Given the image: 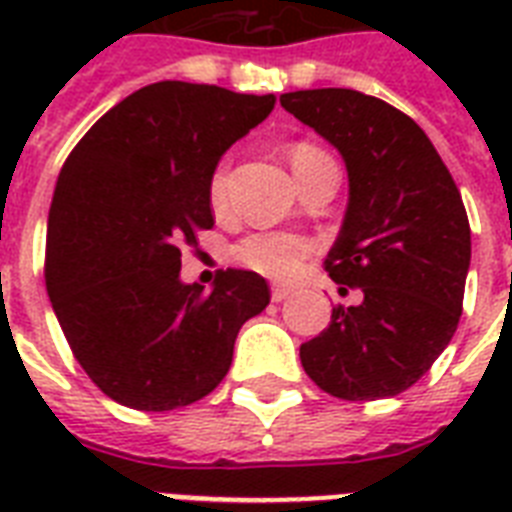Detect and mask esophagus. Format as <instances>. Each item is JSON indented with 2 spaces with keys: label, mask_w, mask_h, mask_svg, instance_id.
Segmentation results:
<instances>
[{
  "label": "esophagus",
  "mask_w": 512,
  "mask_h": 512,
  "mask_svg": "<svg viewBox=\"0 0 512 512\" xmlns=\"http://www.w3.org/2000/svg\"><path fill=\"white\" fill-rule=\"evenodd\" d=\"M289 295H292V289H289V287H273L271 289L273 303H281V300H287Z\"/></svg>",
  "instance_id": "esophagus-1"
}]
</instances>
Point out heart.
<instances>
[{
  "label": "heart",
  "instance_id": "heart-1",
  "mask_svg": "<svg viewBox=\"0 0 512 512\" xmlns=\"http://www.w3.org/2000/svg\"><path fill=\"white\" fill-rule=\"evenodd\" d=\"M327 156L324 151H319L316 146H308V143H297L292 148V170L300 172L303 167H308L311 162ZM209 204L215 212H223L225 204H228V167L220 164L215 172H212V180H209ZM308 255V241L300 239V236H289V233H255V236H247L244 241H239L233 247V260L249 271L263 273L268 279H289L295 276L303 257Z\"/></svg>",
  "mask_w": 512,
  "mask_h": 512
}]
</instances>
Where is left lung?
Masks as SVG:
<instances>
[{
  "label": "left lung",
  "mask_w": 512,
  "mask_h": 512,
  "mask_svg": "<svg viewBox=\"0 0 512 512\" xmlns=\"http://www.w3.org/2000/svg\"><path fill=\"white\" fill-rule=\"evenodd\" d=\"M281 106L340 151L348 207L327 255L332 281L364 300L335 308L300 345L321 390L374 401L412 388L454 337L470 268V223L422 127L372 95L297 90Z\"/></svg>",
  "instance_id": "left-lung-1"
}]
</instances>
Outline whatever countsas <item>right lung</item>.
<instances>
[{"mask_svg": "<svg viewBox=\"0 0 512 512\" xmlns=\"http://www.w3.org/2000/svg\"><path fill=\"white\" fill-rule=\"evenodd\" d=\"M276 95L156 82L132 92L63 164L47 220V295L76 361L116 404L170 412L220 385L244 321L271 303L255 271L212 292L180 279V247L212 228L209 180Z\"/></svg>", "mask_w": 512, "mask_h": 512, "instance_id": "add662e5", "label": "right lung"}]
</instances>
